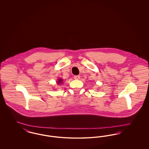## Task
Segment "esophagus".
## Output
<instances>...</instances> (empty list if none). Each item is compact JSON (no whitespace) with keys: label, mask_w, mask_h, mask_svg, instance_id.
Wrapping results in <instances>:
<instances>
[{"label":"esophagus","mask_w":149,"mask_h":149,"mask_svg":"<svg viewBox=\"0 0 149 149\" xmlns=\"http://www.w3.org/2000/svg\"><path fill=\"white\" fill-rule=\"evenodd\" d=\"M74 78L75 79H76V80H78V79H79L80 78V75H75V76L74 77Z\"/></svg>","instance_id":"esophagus-1"}]
</instances>
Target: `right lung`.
Returning a JSON list of instances; mask_svg holds the SVG:
<instances>
[{
    "mask_svg": "<svg viewBox=\"0 0 149 149\" xmlns=\"http://www.w3.org/2000/svg\"><path fill=\"white\" fill-rule=\"evenodd\" d=\"M62 81H63L62 79H59L58 81V82H57V84H60V83H62Z\"/></svg>",
    "mask_w": 149,
    "mask_h": 149,
    "instance_id": "add662e5",
    "label": "right lung"
}]
</instances>
